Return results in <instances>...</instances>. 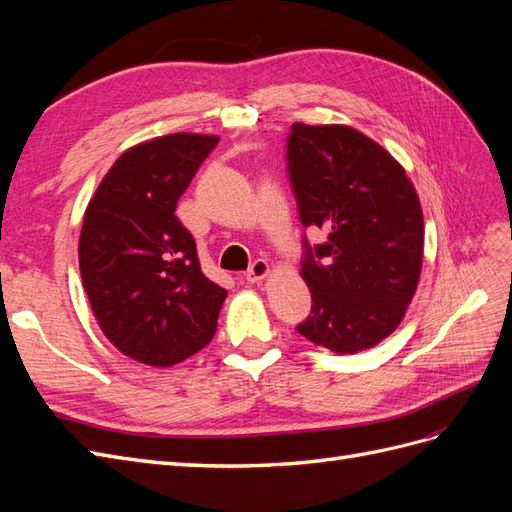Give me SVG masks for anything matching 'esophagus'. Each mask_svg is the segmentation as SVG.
I'll return each instance as SVG.
<instances>
[{"label":"esophagus","mask_w":512,"mask_h":512,"mask_svg":"<svg viewBox=\"0 0 512 512\" xmlns=\"http://www.w3.org/2000/svg\"><path fill=\"white\" fill-rule=\"evenodd\" d=\"M271 275V265L267 260H256V262H252V267H250V271H247V275H245V280L250 282V284H260L262 280H267V277Z\"/></svg>","instance_id":"1"}]
</instances>
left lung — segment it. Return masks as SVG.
I'll list each match as a JSON object with an SVG mask.
<instances>
[{
  "label": "left lung",
  "instance_id": "obj_1",
  "mask_svg": "<svg viewBox=\"0 0 512 512\" xmlns=\"http://www.w3.org/2000/svg\"><path fill=\"white\" fill-rule=\"evenodd\" d=\"M288 173L303 226L329 235L305 250L312 316L297 331L337 354L378 346L404 320L423 269V209L406 168L344 123L297 121Z\"/></svg>",
  "mask_w": 512,
  "mask_h": 512
}]
</instances>
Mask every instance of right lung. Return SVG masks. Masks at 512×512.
<instances>
[{"label": "right lung", "mask_w": 512, "mask_h": 512, "mask_svg": "<svg viewBox=\"0 0 512 512\" xmlns=\"http://www.w3.org/2000/svg\"><path fill=\"white\" fill-rule=\"evenodd\" d=\"M220 136L175 132L126 149L85 209L79 267L102 333L121 354L170 367L203 350L226 290L200 271L179 196Z\"/></svg>", "instance_id": "add662e5"}]
</instances>
